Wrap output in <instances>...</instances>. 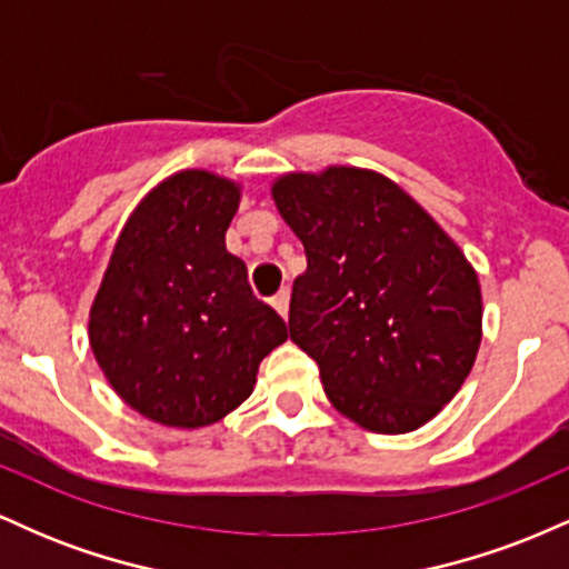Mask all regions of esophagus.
I'll list each match as a JSON object with an SVG mask.
<instances>
[{
	"mask_svg": "<svg viewBox=\"0 0 569 569\" xmlns=\"http://www.w3.org/2000/svg\"><path fill=\"white\" fill-rule=\"evenodd\" d=\"M289 299H291V291L289 289H280L276 297H272V307H276L280 318L289 316Z\"/></svg>",
	"mask_w": 569,
	"mask_h": 569,
	"instance_id": "1",
	"label": "esophagus"
}]
</instances>
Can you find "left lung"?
Masks as SVG:
<instances>
[{
  "label": "left lung",
  "instance_id": "obj_1",
  "mask_svg": "<svg viewBox=\"0 0 569 569\" xmlns=\"http://www.w3.org/2000/svg\"><path fill=\"white\" fill-rule=\"evenodd\" d=\"M302 240L289 337L339 415L375 433L426 426L471 375L481 286L460 246L388 176L331 166L272 184Z\"/></svg>",
  "mask_w": 569,
  "mask_h": 569
}]
</instances>
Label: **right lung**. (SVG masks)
Here are the masks:
<instances>
[{"label": "right lung", "mask_w": 569, "mask_h": 569, "mask_svg": "<svg viewBox=\"0 0 569 569\" xmlns=\"http://www.w3.org/2000/svg\"><path fill=\"white\" fill-rule=\"evenodd\" d=\"M240 184L179 171L133 208L90 305L88 337L114 393L168 428H206L238 409L259 363L286 342L243 259L224 246Z\"/></svg>", "instance_id": "obj_1"}]
</instances>
